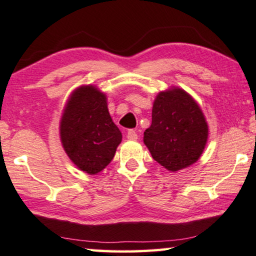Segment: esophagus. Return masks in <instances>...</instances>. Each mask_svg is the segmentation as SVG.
<instances>
[{
  "instance_id": "34e87169",
  "label": "esophagus",
  "mask_w": 256,
  "mask_h": 256,
  "mask_svg": "<svg viewBox=\"0 0 256 256\" xmlns=\"http://www.w3.org/2000/svg\"><path fill=\"white\" fill-rule=\"evenodd\" d=\"M138 132H136L134 129H129L127 132V138H129V140H138Z\"/></svg>"
}]
</instances>
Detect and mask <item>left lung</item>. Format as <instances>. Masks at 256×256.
I'll list each match as a JSON object with an SVG mask.
<instances>
[{"label": "left lung", "instance_id": "1", "mask_svg": "<svg viewBox=\"0 0 256 256\" xmlns=\"http://www.w3.org/2000/svg\"><path fill=\"white\" fill-rule=\"evenodd\" d=\"M207 138V122L190 95L174 88L156 96L144 135L155 161L170 172L184 169L198 160Z\"/></svg>", "mask_w": 256, "mask_h": 256}]
</instances>
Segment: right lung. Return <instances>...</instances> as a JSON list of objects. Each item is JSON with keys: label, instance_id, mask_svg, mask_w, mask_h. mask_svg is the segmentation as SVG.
I'll use <instances>...</instances> for the list:
<instances>
[{"label": "right lung", "instance_id": "right-lung-1", "mask_svg": "<svg viewBox=\"0 0 256 256\" xmlns=\"http://www.w3.org/2000/svg\"><path fill=\"white\" fill-rule=\"evenodd\" d=\"M60 134L69 158L90 175L110 164L122 140L109 115L107 98L92 86L76 89L69 98Z\"/></svg>", "mask_w": 256, "mask_h": 256}]
</instances>
